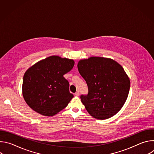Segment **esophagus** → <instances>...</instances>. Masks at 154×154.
Segmentation results:
<instances>
[{
	"mask_svg": "<svg viewBox=\"0 0 154 154\" xmlns=\"http://www.w3.org/2000/svg\"><path fill=\"white\" fill-rule=\"evenodd\" d=\"M79 94H80V93H79V91H77L75 92V96H79Z\"/></svg>",
	"mask_w": 154,
	"mask_h": 154,
	"instance_id": "1",
	"label": "esophagus"
}]
</instances>
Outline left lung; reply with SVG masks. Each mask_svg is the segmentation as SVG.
<instances>
[{"label": "left lung", "instance_id": "left-lung-1", "mask_svg": "<svg viewBox=\"0 0 154 154\" xmlns=\"http://www.w3.org/2000/svg\"><path fill=\"white\" fill-rule=\"evenodd\" d=\"M77 67L88 90L86 95L80 96L87 112L97 119L116 115L130 90V80L123 68L112 59L96 57L79 61Z\"/></svg>", "mask_w": 154, "mask_h": 154}]
</instances>
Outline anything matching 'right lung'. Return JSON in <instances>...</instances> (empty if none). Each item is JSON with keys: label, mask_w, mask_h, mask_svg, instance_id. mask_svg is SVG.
<instances>
[{"label": "right lung", "mask_w": 154, "mask_h": 154, "mask_svg": "<svg viewBox=\"0 0 154 154\" xmlns=\"http://www.w3.org/2000/svg\"><path fill=\"white\" fill-rule=\"evenodd\" d=\"M74 61L51 56L33 65L25 73L23 94L36 112L52 116L68 105L74 97L69 83L63 75L74 67Z\"/></svg>", "instance_id": "add662e5"}]
</instances>
